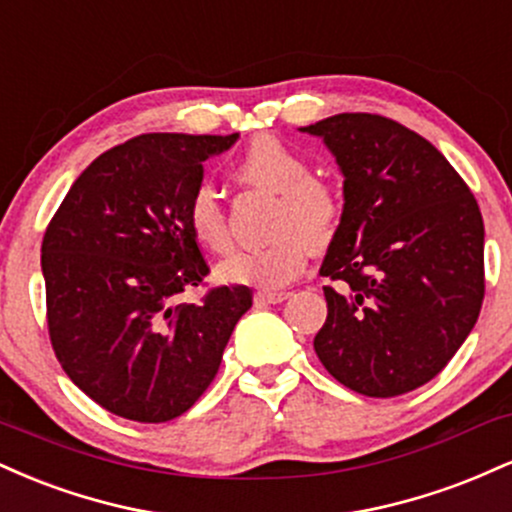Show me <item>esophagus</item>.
Returning a JSON list of instances; mask_svg holds the SVG:
<instances>
[{
    "label": "esophagus",
    "mask_w": 512,
    "mask_h": 512,
    "mask_svg": "<svg viewBox=\"0 0 512 512\" xmlns=\"http://www.w3.org/2000/svg\"><path fill=\"white\" fill-rule=\"evenodd\" d=\"M289 298V293L286 291H257L255 293V303L260 305H274V303H281Z\"/></svg>",
    "instance_id": "obj_1"
}]
</instances>
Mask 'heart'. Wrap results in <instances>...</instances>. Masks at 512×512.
Returning a JSON list of instances; mask_svg holds the SVG:
<instances>
[{
	"label": "heart",
	"instance_id": "1",
	"mask_svg": "<svg viewBox=\"0 0 512 512\" xmlns=\"http://www.w3.org/2000/svg\"><path fill=\"white\" fill-rule=\"evenodd\" d=\"M236 175L250 185L276 192L272 219L276 238L262 248L231 252L219 262L216 276L223 284L281 289L301 274L308 243L322 245L334 233L342 216V197L332 180L308 173V161L301 151L274 134L252 139L236 161ZM187 226L192 238L211 252H223L231 245L219 192L207 182L190 195Z\"/></svg>",
	"mask_w": 512,
	"mask_h": 512
}]
</instances>
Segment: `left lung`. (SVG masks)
<instances>
[{
	"label": "left lung",
	"instance_id": "8db88e82",
	"mask_svg": "<svg viewBox=\"0 0 512 512\" xmlns=\"http://www.w3.org/2000/svg\"><path fill=\"white\" fill-rule=\"evenodd\" d=\"M332 151L344 209L320 274L327 320L315 354L366 397L416 390L448 366L484 301L477 199L431 142L370 113L301 127Z\"/></svg>",
	"mask_w": 512,
	"mask_h": 512
}]
</instances>
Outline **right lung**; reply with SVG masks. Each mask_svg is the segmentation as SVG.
I'll use <instances>...</instances> for the list:
<instances>
[{
    "instance_id": "obj_1",
    "label": "right lung",
    "mask_w": 512,
    "mask_h": 512,
    "mask_svg": "<svg viewBox=\"0 0 512 512\" xmlns=\"http://www.w3.org/2000/svg\"><path fill=\"white\" fill-rule=\"evenodd\" d=\"M238 134H142L88 166L43 238L50 342L69 380L110 414L163 424L216 378L248 286L178 303L209 274L187 226L202 163Z\"/></svg>"
}]
</instances>
